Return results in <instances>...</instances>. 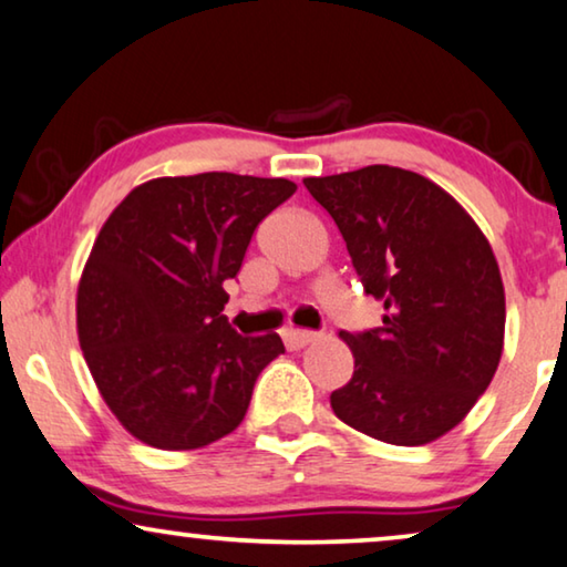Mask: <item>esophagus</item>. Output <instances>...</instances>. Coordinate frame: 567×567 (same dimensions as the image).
I'll list each match as a JSON object with an SVG mask.
<instances>
[{
    "mask_svg": "<svg viewBox=\"0 0 567 567\" xmlns=\"http://www.w3.org/2000/svg\"><path fill=\"white\" fill-rule=\"evenodd\" d=\"M284 340H286V348L289 350H299L303 344L319 340V332H311V330H286L284 332Z\"/></svg>",
    "mask_w": 567,
    "mask_h": 567,
    "instance_id": "esophagus-1",
    "label": "esophagus"
}]
</instances>
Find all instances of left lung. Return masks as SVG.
Returning a JSON list of instances; mask_svg holds the SVG:
<instances>
[{"instance_id": "obj_1", "label": "left lung", "mask_w": 567, "mask_h": 567, "mask_svg": "<svg viewBox=\"0 0 567 567\" xmlns=\"http://www.w3.org/2000/svg\"><path fill=\"white\" fill-rule=\"evenodd\" d=\"M330 212L383 324L340 332L355 358L332 412L389 445L453 430L494 379L504 348V284L467 212L414 171L365 166L303 178Z\"/></svg>"}]
</instances>
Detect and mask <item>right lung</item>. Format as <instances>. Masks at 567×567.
I'll use <instances>...</instances> for the list:
<instances>
[{
  "instance_id": "add662e5",
  "label": "right lung",
  "mask_w": 567,
  "mask_h": 567,
  "mask_svg": "<svg viewBox=\"0 0 567 567\" xmlns=\"http://www.w3.org/2000/svg\"><path fill=\"white\" fill-rule=\"evenodd\" d=\"M297 192L225 171L153 178L96 237L79 284L86 365L122 426L158 450L225 437L284 342L243 338L223 315L256 227Z\"/></svg>"
}]
</instances>
